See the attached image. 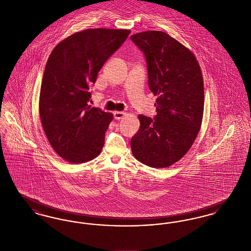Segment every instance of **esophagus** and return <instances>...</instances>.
Instances as JSON below:
<instances>
[{
    "label": "esophagus",
    "instance_id": "obj_1",
    "mask_svg": "<svg viewBox=\"0 0 251 251\" xmlns=\"http://www.w3.org/2000/svg\"><path fill=\"white\" fill-rule=\"evenodd\" d=\"M125 116V113L124 112H115L114 113V119L117 120H121L123 119Z\"/></svg>",
    "mask_w": 251,
    "mask_h": 251
}]
</instances>
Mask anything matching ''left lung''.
I'll return each instance as SVG.
<instances>
[{"instance_id": "left-lung-1", "label": "left lung", "mask_w": 251, "mask_h": 251, "mask_svg": "<svg viewBox=\"0 0 251 251\" xmlns=\"http://www.w3.org/2000/svg\"><path fill=\"white\" fill-rule=\"evenodd\" d=\"M143 51L150 90L157 96L154 119L139 115L131 152L148 167H170L190 150L201 130L204 107L202 73L189 49L161 31L131 36Z\"/></svg>"}]
</instances>
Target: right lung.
Listing matches in <instances>:
<instances>
[{"label": "right lung", "instance_id": "add662e5", "mask_svg": "<svg viewBox=\"0 0 251 251\" xmlns=\"http://www.w3.org/2000/svg\"><path fill=\"white\" fill-rule=\"evenodd\" d=\"M130 30L86 29L58 43L49 56L39 96L43 130L55 152L72 164L99 155L113 114L88 104L89 86Z\"/></svg>", "mask_w": 251, "mask_h": 251}]
</instances>
